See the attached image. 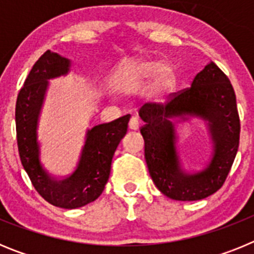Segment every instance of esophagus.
<instances>
[{
    "label": "esophagus",
    "mask_w": 254,
    "mask_h": 254,
    "mask_svg": "<svg viewBox=\"0 0 254 254\" xmlns=\"http://www.w3.org/2000/svg\"><path fill=\"white\" fill-rule=\"evenodd\" d=\"M128 128L131 129V131H137V129L140 128V122H138V120L136 117H132L131 120H129Z\"/></svg>",
    "instance_id": "esophagus-1"
}]
</instances>
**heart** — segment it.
Segmentation results:
<instances>
[{"label":"heart","mask_w":254,"mask_h":254,"mask_svg":"<svg viewBox=\"0 0 254 254\" xmlns=\"http://www.w3.org/2000/svg\"><path fill=\"white\" fill-rule=\"evenodd\" d=\"M152 78V90L158 94L168 93L176 85V69L169 62H160L156 58L142 57L129 62L121 71L117 87L123 94H133Z\"/></svg>","instance_id":"b5f03b06"}]
</instances>
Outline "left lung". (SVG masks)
I'll use <instances>...</instances> for the list:
<instances>
[{
	"label": "left lung",
	"mask_w": 254,
	"mask_h": 254,
	"mask_svg": "<svg viewBox=\"0 0 254 254\" xmlns=\"http://www.w3.org/2000/svg\"><path fill=\"white\" fill-rule=\"evenodd\" d=\"M138 116L147 168L161 193L176 201H198L221 188L239 146L241 121L234 89L214 62L197 73L190 87L172 94L167 104L146 103ZM190 118L206 123L213 142L208 165L193 173L183 169L176 150L175 125Z\"/></svg>",
	"instance_id": "left-lung-1"
}]
</instances>
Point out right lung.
I'll return each mask as SVG.
<instances>
[{
    "mask_svg": "<svg viewBox=\"0 0 254 254\" xmlns=\"http://www.w3.org/2000/svg\"><path fill=\"white\" fill-rule=\"evenodd\" d=\"M69 67L68 58L47 51L26 77L15 109L17 147L22 167L40 196L51 205L67 210L82 207L102 194L111 174L114 151L127 133L131 118L127 114L87 129L76 169L62 179L49 174L40 163L38 122L49 80L67 75Z\"/></svg>",
    "mask_w": 254,
    "mask_h": 254,
    "instance_id": "right-lung-1",
    "label": "right lung"
}]
</instances>
